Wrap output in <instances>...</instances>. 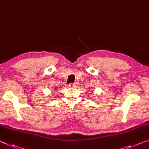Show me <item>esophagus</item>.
I'll return each mask as SVG.
<instances>
[{"label": "esophagus", "instance_id": "34e87169", "mask_svg": "<svg viewBox=\"0 0 149 149\" xmlns=\"http://www.w3.org/2000/svg\"><path fill=\"white\" fill-rule=\"evenodd\" d=\"M77 86V83L74 82V83H70V84H69V86L70 88H74V87H76Z\"/></svg>", "mask_w": 149, "mask_h": 149}]
</instances>
